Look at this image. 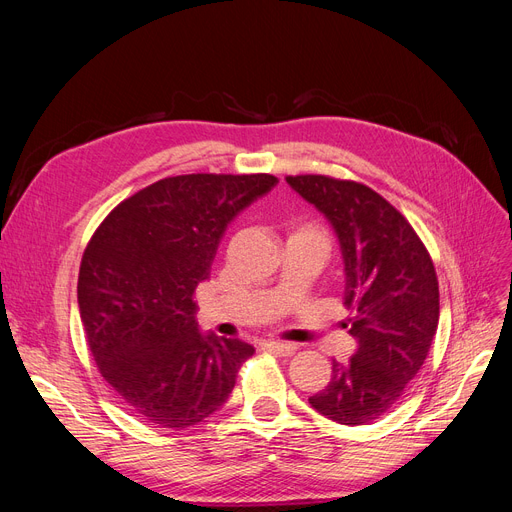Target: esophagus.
<instances>
[{
    "instance_id": "34e87169",
    "label": "esophagus",
    "mask_w": 512,
    "mask_h": 512,
    "mask_svg": "<svg viewBox=\"0 0 512 512\" xmlns=\"http://www.w3.org/2000/svg\"><path fill=\"white\" fill-rule=\"evenodd\" d=\"M265 346L270 348V351H274L276 355H280V357H290V355L297 353V344H288V342H274V340H270V342H265Z\"/></svg>"
}]
</instances>
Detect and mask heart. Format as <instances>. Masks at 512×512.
Returning <instances> with one entry per match:
<instances>
[{"label": "heart", "mask_w": 512, "mask_h": 512, "mask_svg": "<svg viewBox=\"0 0 512 512\" xmlns=\"http://www.w3.org/2000/svg\"><path fill=\"white\" fill-rule=\"evenodd\" d=\"M294 234H307V236H313L315 240H319L321 242V247H324L326 251L330 249V236H328V232L321 228L319 224H315V222H305V224H301L299 228H297V232Z\"/></svg>", "instance_id": "b5f03b06"}]
</instances>
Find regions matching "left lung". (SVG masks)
<instances>
[{
    "mask_svg": "<svg viewBox=\"0 0 512 512\" xmlns=\"http://www.w3.org/2000/svg\"><path fill=\"white\" fill-rule=\"evenodd\" d=\"M338 234L344 257L346 319L359 346L309 398L342 425L386 415L419 373L438 330L440 290L432 257L409 220L373 188L321 174L286 176Z\"/></svg>",
    "mask_w": 512,
    "mask_h": 512,
    "instance_id": "1",
    "label": "left lung"
}]
</instances>
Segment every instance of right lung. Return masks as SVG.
<instances>
[{
    "instance_id": "obj_1",
    "label": "right lung",
    "mask_w": 512,
    "mask_h": 512,
    "mask_svg": "<svg viewBox=\"0 0 512 512\" xmlns=\"http://www.w3.org/2000/svg\"><path fill=\"white\" fill-rule=\"evenodd\" d=\"M272 174L157 180L99 224L78 272V307L103 380L143 421L184 429L218 411L255 348L201 336L193 294L209 278L238 211L272 191Z\"/></svg>"
}]
</instances>
